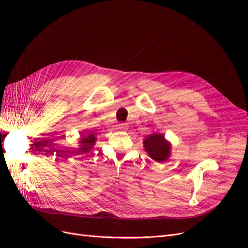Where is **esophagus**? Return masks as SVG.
I'll return each instance as SVG.
<instances>
[{
	"instance_id": "1",
	"label": "esophagus",
	"mask_w": 248,
	"mask_h": 248,
	"mask_svg": "<svg viewBox=\"0 0 248 248\" xmlns=\"http://www.w3.org/2000/svg\"><path fill=\"white\" fill-rule=\"evenodd\" d=\"M127 123H120L119 125H118V129H121V130H125V129H127Z\"/></svg>"
}]
</instances>
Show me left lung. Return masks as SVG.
Masks as SVG:
<instances>
[{
  "mask_svg": "<svg viewBox=\"0 0 248 248\" xmlns=\"http://www.w3.org/2000/svg\"><path fill=\"white\" fill-rule=\"evenodd\" d=\"M144 148L148 155L157 162L166 161L170 155V144L161 133H153L144 140Z\"/></svg>",
  "mask_w": 248,
  "mask_h": 248,
  "instance_id": "1",
  "label": "left lung"
}]
</instances>
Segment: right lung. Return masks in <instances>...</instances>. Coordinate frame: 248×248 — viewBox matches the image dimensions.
I'll use <instances>...</instances> for the list:
<instances>
[{"label": "right lung", "mask_w": 248, "mask_h": 248, "mask_svg": "<svg viewBox=\"0 0 248 248\" xmlns=\"http://www.w3.org/2000/svg\"><path fill=\"white\" fill-rule=\"evenodd\" d=\"M96 138L94 137V134H88V136H82L80 140H79V147L78 150L80 152H87L88 150L92 149L93 146L95 145Z\"/></svg>", "instance_id": "1"}]
</instances>
